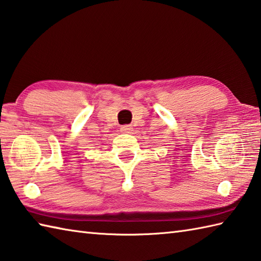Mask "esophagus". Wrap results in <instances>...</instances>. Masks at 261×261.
Instances as JSON below:
<instances>
[{"label":"esophagus","mask_w":261,"mask_h":261,"mask_svg":"<svg viewBox=\"0 0 261 261\" xmlns=\"http://www.w3.org/2000/svg\"><path fill=\"white\" fill-rule=\"evenodd\" d=\"M132 131H134V127L130 124H124L121 126V132H123V134H132Z\"/></svg>","instance_id":"esophagus-1"}]
</instances>
